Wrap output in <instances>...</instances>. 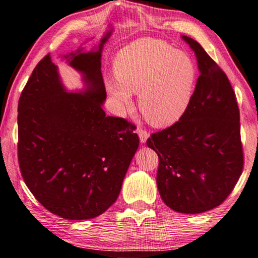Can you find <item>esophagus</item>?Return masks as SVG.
Listing matches in <instances>:
<instances>
[{
	"label": "esophagus",
	"mask_w": 258,
	"mask_h": 258,
	"mask_svg": "<svg viewBox=\"0 0 258 258\" xmlns=\"http://www.w3.org/2000/svg\"><path fill=\"white\" fill-rule=\"evenodd\" d=\"M137 134L139 136V139H141V143H146V141L148 139V137H150V134H148L146 130L144 129H137Z\"/></svg>",
	"instance_id": "34e87169"
}]
</instances>
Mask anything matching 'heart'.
Returning a JSON list of instances; mask_svg holds the SVG:
<instances>
[{"instance_id": "obj_1", "label": "heart", "mask_w": 258, "mask_h": 258, "mask_svg": "<svg viewBox=\"0 0 258 258\" xmlns=\"http://www.w3.org/2000/svg\"><path fill=\"white\" fill-rule=\"evenodd\" d=\"M116 81L106 87L119 111L139 95V110L155 126L177 122L191 102L196 69L186 54L162 40L144 38L125 47L114 61Z\"/></svg>"}]
</instances>
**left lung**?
Masks as SVG:
<instances>
[{"label": "left lung", "instance_id": "left-lung-1", "mask_svg": "<svg viewBox=\"0 0 258 258\" xmlns=\"http://www.w3.org/2000/svg\"><path fill=\"white\" fill-rule=\"evenodd\" d=\"M201 75L187 111L169 128L151 135L147 146L159 155L156 183L171 210L210 211L227 200L243 168L240 114L224 71L201 44L187 36Z\"/></svg>", "mask_w": 258, "mask_h": 258}]
</instances>
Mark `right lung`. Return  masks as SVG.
<instances>
[{
	"instance_id": "right-lung-1",
	"label": "right lung",
	"mask_w": 258,
	"mask_h": 258,
	"mask_svg": "<svg viewBox=\"0 0 258 258\" xmlns=\"http://www.w3.org/2000/svg\"><path fill=\"white\" fill-rule=\"evenodd\" d=\"M78 48L67 62L86 89L68 93L47 54L31 74L18 104V160L25 183L45 209L67 220L104 213L119 196L139 146L135 124L107 116L101 71L103 45Z\"/></svg>"
}]
</instances>
